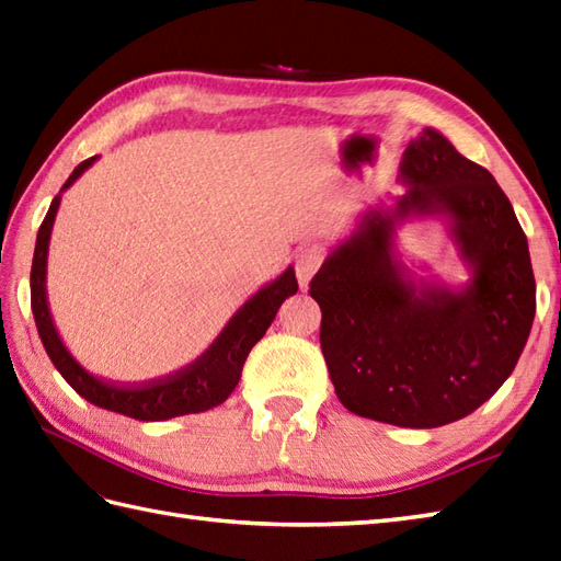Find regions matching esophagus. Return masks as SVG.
Listing matches in <instances>:
<instances>
[{"label":"esophagus","instance_id":"obj_1","mask_svg":"<svg viewBox=\"0 0 561 561\" xmlns=\"http://www.w3.org/2000/svg\"><path fill=\"white\" fill-rule=\"evenodd\" d=\"M322 257H324V251L318 243H308L304 249L296 251L294 265H296V277H298V284H301V289H308L312 275H316L318 267L322 265Z\"/></svg>","mask_w":561,"mask_h":561}]
</instances>
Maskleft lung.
I'll list each match as a JSON object with an SVG mask.
<instances>
[{
    "label": "left lung",
    "mask_w": 561,
    "mask_h": 561,
    "mask_svg": "<svg viewBox=\"0 0 561 561\" xmlns=\"http://www.w3.org/2000/svg\"><path fill=\"white\" fill-rule=\"evenodd\" d=\"M401 195L360 217L310 282L320 346L344 407L399 427L466 419L512 375L536 318L526 233L497 181L435 128L409 142ZM439 216L469 267L451 287L415 278L396 251L403 220Z\"/></svg>",
    "instance_id": "1"
}]
</instances>
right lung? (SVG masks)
<instances>
[{"instance_id":"right-lung-1","label":"right lung","mask_w":561,"mask_h":561,"mask_svg":"<svg viewBox=\"0 0 561 561\" xmlns=\"http://www.w3.org/2000/svg\"><path fill=\"white\" fill-rule=\"evenodd\" d=\"M95 160L98 154L73 169L67 184L61 186L59 195H55V201H51L41 225V231H37L31 270V306L37 324V334H41L47 356L55 363V368L61 373L64 380H67L85 401L95 403L100 409L128 415V419L169 421L176 419V415L215 409L221 401H227V397L233 392V387L239 385L245 358H249L251 348L263 340V334L267 332L272 320H275L279 306L298 291L296 272L294 267H286V272H282L275 282L265 284L255 296H251L249 301L233 312L231 320L225 324V330L217 334V340L207 346L198 358L188 363L186 368L142 385H114L107 380H100V377L85 370L81 363L73 358L69 346L61 342L47 304V253L51 227H55V217L61 203V193L67 191L88 167H93Z\"/></svg>"}]
</instances>
